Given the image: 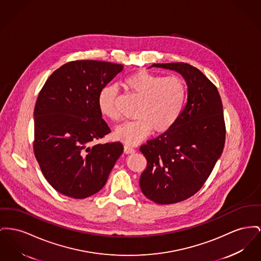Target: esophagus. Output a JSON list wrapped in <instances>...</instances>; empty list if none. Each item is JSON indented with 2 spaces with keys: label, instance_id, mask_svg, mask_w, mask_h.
<instances>
[{
  "label": "esophagus",
  "instance_id": "esophagus-1",
  "mask_svg": "<svg viewBox=\"0 0 261 261\" xmlns=\"http://www.w3.org/2000/svg\"><path fill=\"white\" fill-rule=\"evenodd\" d=\"M124 152L126 153H134V152H135V149L132 148V147H130V146H128V145H125V146H124Z\"/></svg>",
  "mask_w": 261,
  "mask_h": 261
}]
</instances>
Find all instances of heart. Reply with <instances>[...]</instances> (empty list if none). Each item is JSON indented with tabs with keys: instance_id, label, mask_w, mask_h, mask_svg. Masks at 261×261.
Listing matches in <instances>:
<instances>
[{
	"instance_id": "b5f03b06",
	"label": "heart",
	"mask_w": 261,
	"mask_h": 261,
	"mask_svg": "<svg viewBox=\"0 0 261 261\" xmlns=\"http://www.w3.org/2000/svg\"><path fill=\"white\" fill-rule=\"evenodd\" d=\"M123 84L140 99L134 112L136 119L119 126L115 138L135 145L147 137L152 129L154 133H163L176 122L186 98V86L180 77H164L141 70L125 77ZM116 95L117 89L107 86L97 96L99 111L112 121L120 118L115 107Z\"/></svg>"
}]
</instances>
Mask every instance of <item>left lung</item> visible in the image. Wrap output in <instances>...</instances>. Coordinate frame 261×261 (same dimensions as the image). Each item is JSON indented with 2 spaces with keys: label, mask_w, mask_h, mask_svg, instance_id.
<instances>
[{
  "label": "left lung",
  "mask_w": 261,
  "mask_h": 261,
  "mask_svg": "<svg viewBox=\"0 0 261 261\" xmlns=\"http://www.w3.org/2000/svg\"><path fill=\"white\" fill-rule=\"evenodd\" d=\"M151 67L175 71L187 85V102L176 122L140 147L147 160L140 177L143 194L158 204H173L199 190L223 153V105L214 84L197 68L186 63Z\"/></svg>",
  "instance_id": "1"
}]
</instances>
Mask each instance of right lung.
<instances>
[{
    "instance_id": "right-lung-1",
    "label": "right lung",
    "mask_w": 261,
    "mask_h": 261,
    "mask_svg": "<svg viewBox=\"0 0 261 261\" xmlns=\"http://www.w3.org/2000/svg\"><path fill=\"white\" fill-rule=\"evenodd\" d=\"M122 70L110 62H69L38 94L33 151L47 181L63 195L84 199L98 192L122 153L120 142L97 143L110 133L98 93Z\"/></svg>"
}]
</instances>
